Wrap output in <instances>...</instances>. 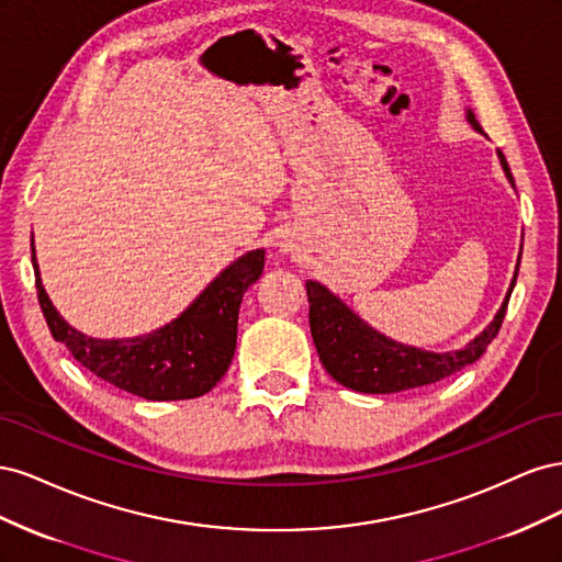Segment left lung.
I'll list each match as a JSON object with an SVG mask.
<instances>
[{"mask_svg":"<svg viewBox=\"0 0 562 562\" xmlns=\"http://www.w3.org/2000/svg\"><path fill=\"white\" fill-rule=\"evenodd\" d=\"M467 119L475 131H481L471 110L467 112ZM497 155L508 182L514 184V176L508 171L504 155L502 151H497ZM516 277L490 326L479 337L471 339L464 349L446 353H434L394 342V339L370 328L363 318L356 316L326 285L307 281L310 328L318 359L335 382L353 391H363V394H396V391L434 384L452 375V372L475 363L485 353L487 345L497 337L502 328L506 304L516 285Z\"/></svg>","mask_w":562,"mask_h":562,"instance_id":"obj_1","label":"left lung"}]
</instances>
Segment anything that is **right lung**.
<instances>
[{
    "label": "right lung",
    "mask_w": 562,
    "mask_h": 562,
    "mask_svg": "<svg viewBox=\"0 0 562 562\" xmlns=\"http://www.w3.org/2000/svg\"><path fill=\"white\" fill-rule=\"evenodd\" d=\"M37 297L48 330L95 378L147 401H182L209 394L227 372L236 349V323L248 285L260 279L265 250H250L206 285L190 307L159 330L98 339L75 330L50 304L32 246Z\"/></svg>",
    "instance_id": "1"
}]
</instances>
